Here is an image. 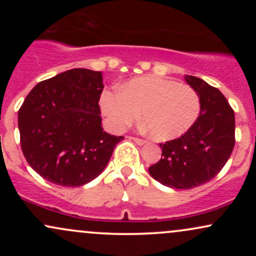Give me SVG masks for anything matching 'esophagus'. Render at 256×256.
Returning a JSON list of instances; mask_svg holds the SVG:
<instances>
[{"label": "esophagus", "instance_id": "34e87169", "mask_svg": "<svg viewBox=\"0 0 256 256\" xmlns=\"http://www.w3.org/2000/svg\"><path fill=\"white\" fill-rule=\"evenodd\" d=\"M132 140H134V142L137 143L138 146H143V144H146V140H140V138H136V137H132Z\"/></svg>", "mask_w": 256, "mask_h": 256}]
</instances>
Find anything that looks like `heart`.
I'll return each mask as SVG.
<instances>
[{"label":"heart","instance_id":"b5f03b06","mask_svg":"<svg viewBox=\"0 0 256 256\" xmlns=\"http://www.w3.org/2000/svg\"><path fill=\"white\" fill-rule=\"evenodd\" d=\"M100 106L113 130L122 131L140 118L158 140H174L189 130L198 118L201 101L188 84L155 76L126 82L120 90L104 91Z\"/></svg>","mask_w":256,"mask_h":256}]
</instances>
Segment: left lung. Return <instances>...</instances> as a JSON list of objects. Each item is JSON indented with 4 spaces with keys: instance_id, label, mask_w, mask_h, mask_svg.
I'll use <instances>...</instances> for the list:
<instances>
[{
    "instance_id": "obj_1",
    "label": "left lung",
    "mask_w": 256,
    "mask_h": 256,
    "mask_svg": "<svg viewBox=\"0 0 256 256\" xmlns=\"http://www.w3.org/2000/svg\"><path fill=\"white\" fill-rule=\"evenodd\" d=\"M201 101L198 118L183 136L161 143L160 161L149 167L155 180L173 189H192L213 179L234 146V113L225 96L204 79L185 76Z\"/></svg>"
}]
</instances>
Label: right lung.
Listing matches in <instances>:
<instances>
[{
    "mask_svg": "<svg viewBox=\"0 0 256 256\" xmlns=\"http://www.w3.org/2000/svg\"><path fill=\"white\" fill-rule=\"evenodd\" d=\"M102 72L73 68L40 82L18 113L26 161L40 177L76 188L101 174L122 136L102 128Z\"/></svg>",
    "mask_w": 256,
    "mask_h": 256,
    "instance_id": "right-lung-1",
    "label": "right lung"
}]
</instances>
